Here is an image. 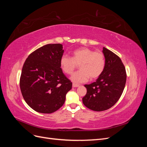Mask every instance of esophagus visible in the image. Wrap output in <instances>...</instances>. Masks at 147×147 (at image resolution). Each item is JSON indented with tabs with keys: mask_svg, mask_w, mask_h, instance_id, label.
Instances as JSON below:
<instances>
[{
	"mask_svg": "<svg viewBox=\"0 0 147 147\" xmlns=\"http://www.w3.org/2000/svg\"><path fill=\"white\" fill-rule=\"evenodd\" d=\"M78 86H79V84H75V83H73L72 84V87L73 88H77V87H78Z\"/></svg>",
	"mask_w": 147,
	"mask_h": 147,
	"instance_id": "obj_1",
	"label": "esophagus"
}]
</instances>
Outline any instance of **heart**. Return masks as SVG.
<instances>
[{
  "mask_svg": "<svg viewBox=\"0 0 147 147\" xmlns=\"http://www.w3.org/2000/svg\"><path fill=\"white\" fill-rule=\"evenodd\" d=\"M78 72L74 73L70 80L74 83H81L87 82L89 78H98L103 72L105 59L103 53L94 51L91 49L82 47L72 52V57L63 55L60 59L61 67L66 74H72L79 64Z\"/></svg>",
  "mask_w": 147,
  "mask_h": 147,
  "instance_id": "heart-1",
  "label": "heart"
}]
</instances>
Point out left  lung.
Segmentation results:
<instances>
[{
	"label": "left lung",
	"mask_w": 147,
	"mask_h": 147,
	"mask_svg": "<svg viewBox=\"0 0 147 147\" xmlns=\"http://www.w3.org/2000/svg\"><path fill=\"white\" fill-rule=\"evenodd\" d=\"M105 59L103 72L95 82L85 84L87 92L83 103L87 108L100 112L112 107L121 97L125 87L126 72L121 59L104 47Z\"/></svg>",
	"instance_id": "8db88e82"
}]
</instances>
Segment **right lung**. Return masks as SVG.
<instances>
[{"label":"right lung","instance_id":"right-lung-1","mask_svg":"<svg viewBox=\"0 0 147 147\" xmlns=\"http://www.w3.org/2000/svg\"><path fill=\"white\" fill-rule=\"evenodd\" d=\"M63 45L48 44L32 52L26 59L20 81L26 103L35 111L51 113L63 105L72 83L61 68Z\"/></svg>","mask_w":147,"mask_h":147}]
</instances>
